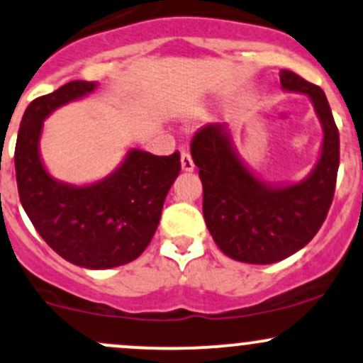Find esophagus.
Instances as JSON below:
<instances>
[{"label": "esophagus", "instance_id": "1", "mask_svg": "<svg viewBox=\"0 0 363 363\" xmlns=\"http://www.w3.org/2000/svg\"><path fill=\"white\" fill-rule=\"evenodd\" d=\"M181 167L182 170H186V172H193L194 170V162L188 151H182L181 153Z\"/></svg>", "mask_w": 363, "mask_h": 363}]
</instances>
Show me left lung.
Returning <instances> with one entry per match:
<instances>
[{
  "mask_svg": "<svg viewBox=\"0 0 363 363\" xmlns=\"http://www.w3.org/2000/svg\"><path fill=\"white\" fill-rule=\"evenodd\" d=\"M279 77L282 89L308 94L324 129L320 158L305 181L282 188L258 181L238 158L225 125L208 123L191 141L206 227L227 257L245 264H276L308 245L336 189L340 133L324 91L291 70Z\"/></svg>",
  "mask_w": 363,
  "mask_h": 363,
  "instance_id": "8db88e82",
  "label": "left lung"
}]
</instances>
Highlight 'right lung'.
Masks as SVG:
<instances>
[{
    "label": "right lung",
    "instance_id": "add662e5",
    "mask_svg": "<svg viewBox=\"0 0 363 363\" xmlns=\"http://www.w3.org/2000/svg\"><path fill=\"white\" fill-rule=\"evenodd\" d=\"M94 87L72 81L30 101L15 145V174L20 203L48 246L70 264L98 270L129 264L145 252L181 172V155L130 150L121 169L96 184L74 188L55 181L39 158L43 121Z\"/></svg>",
    "mask_w": 363,
    "mask_h": 363
}]
</instances>
